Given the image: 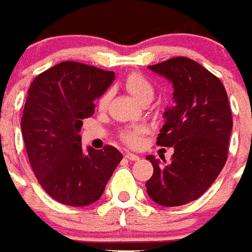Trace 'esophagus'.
Listing matches in <instances>:
<instances>
[{
  "label": "esophagus",
  "instance_id": "1",
  "mask_svg": "<svg viewBox=\"0 0 252 252\" xmlns=\"http://www.w3.org/2000/svg\"><path fill=\"white\" fill-rule=\"evenodd\" d=\"M126 158L129 159V160H137V159H139V155H136V154L128 153V154H126Z\"/></svg>",
  "mask_w": 252,
  "mask_h": 252
}]
</instances>
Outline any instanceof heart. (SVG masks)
Listing matches in <instances>:
<instances>
[{"mask_svg":"<svg viewBox=\"0 0 252 252\" xmlns=\"http://www.w3.org/2000/svg\"><path fill=\"white\" fill-rule=\"evenodd\" d=\"M124 86L126 90L139 99L140 102L147 98H153L154 95V85L147 77H144L142 72H131L128 74L124 79ZM110 101V92L106 90L99 95L97 105L99 110H105L108 108ZM148 131V126L144 124L139 126H128L126 129L120 132V137L123 142L126 143L129 147H137L142 143V136Z\"/></svg>","mask_w":252,"mask_h":252,"instance_id":"b5f03b06","label":"heart"}]
</instances>
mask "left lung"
Segmentation results:
<instances>
[{"instance_id":"1","label":"left lung","mask_w":252,"mask_h":252,"mask_svg":"<svg viewBox=\"0 0 252 252\" xmlns=\"http://www.w3.org/2000/svg\"><path fill=\"white\" fill-rule=\"evenodd\" d=\"M148 68L173 83L175 105L164 112L166 123L157 137L158 146L174 147V154L169 164L154 155L146 158L154 167L147 193L162 206L185 205L209 189L227 162L232 131L227 92L216 75L189 58Z\"/></svg>"}]
</instances>
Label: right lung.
Listing matches in <instances>:
<instances>
[{
  "label": "right lung",
  "mask_w": 252,
  "mask_h": 252,
  "mask_svg": "<svg viewBox=\"0 0 252 252\" xmlns=\"http://www.w3.org/2000/svg\"><path fill=\"white\" fill-rule=\"evenodd\" d=\"M115 72L67 61L31 83L21 132L31 167L41 188L68 206H86L102 195L123 159L113 146L83 151L81 126L94 113V99L109 88Z\"/></svg>",
  "instance_id": "right-lung-1"
}]
</instances>
